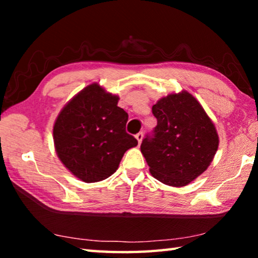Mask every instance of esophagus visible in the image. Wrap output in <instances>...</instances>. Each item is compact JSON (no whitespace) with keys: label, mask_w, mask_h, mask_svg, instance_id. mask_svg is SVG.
<instances>
[{"label":"esophagus","mask_w":258,"mask_h":258,"mask_svg":"<svg viewBox=\"0 0 258 258\" xmlns=\"http://www.w3.org/2000/svg\"><path fill=\"white\" fill-rule=\"evenodd\" d=\"M135 138H137L138 142H139V145H141V142H142V139H143V133H142V132L138 133L137 135H135Z\"/></svg>","instance_id":"1"}]
</instances>
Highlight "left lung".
I'll return each instance as SVG.
<instances>
[{
	"instance_id": "left-lung-1",
	"label": "left lung",
	"mask_w": 258,
	"mask_h": 258,
	"mask_svg": "<svg viewBox=\"0 0 258 258\" xmlns=\"http://www.w3.org/2000/svg\"><path fill=\"white\" fill-rule=\"evenodd\" d=\"M157 126L141 143L151 175L164 184L184 186L211 165L218 148L213 121L195 97L183 91L152 106Z\"/></svg>"
}]
</instances>
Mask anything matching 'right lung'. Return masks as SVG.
I'll return each mask as SVG.
<instances>
[{"label": "right lung", "mask_w": 258, "mask_h": 258, "mask_svg": "<svg viewBox=\"0 0 258 258\" xmlns=\"http://www.w3.org/2000/svg\"><path fill=\"white\" fill-rule=\"evenodd\" d=\"M118 100L94 83L75 95L56 117V155L83 182L106 180L118 168L125 151L138 146V140L126 132L128 115L117 106Z\"/></svg>", "instance_id": "right-lung-1"}]
</instances>
